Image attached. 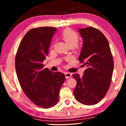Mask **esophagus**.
Listing matches in <instances>:
<instances>
[{
	"instance_id": "obj_1",
	"label": "esophagus",
	"mask_w": 126,
	"mask_h": 126,
	"mask_svg": "<svg viewBox=\"0 0 126 126\" xmlns=\"http://www.w3.org/2000/svg\"><path fill=\"white\" fill-rule=\"evenodd\" d=\"M65 77H66V79L70 78V77H72V73H69V72H66V73H65Z\"/></svg>"
}]
</instances>
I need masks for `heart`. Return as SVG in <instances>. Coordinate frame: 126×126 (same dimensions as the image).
<instances>
[{
	"label": "heart",
	"mask_w": 126,
	"mask_h": 126,
	"mask_svg": "<svg viewBox=\"0 0 126 126\" xmlns=\"http://www.w3.org/2000/svg\"><path fill=\"white\" fill-rule=\"evenodd\" d=\"M62 37L69 46H74L78 41L77 34L70 29H66L63 32Z\"/></svg>",
	"instance_id": "1"
}]
</instances>
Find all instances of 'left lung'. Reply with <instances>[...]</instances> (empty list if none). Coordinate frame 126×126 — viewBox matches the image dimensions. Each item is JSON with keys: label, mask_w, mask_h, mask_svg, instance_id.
Returning <instances> with one entry per match:
<instances>
[{"label": "left lung", "mask_w": 126, "mask_h": 126, "mask_svg": "<svg viewBox=\"0 0 126 126\" xmlns=\"http://www.w3.org/2000/svg\"><path fill=\"white\" fill-rule=\"evenodd\" d=\"M79 32L83 39L79 60L87 68L82 77L72 75L77 81L73 94L79 103L92 106L99 103L110 88L113 57L107 39L100 31L87 27L79 29Z\"/></svg>", "instance_id": "left-lung-1"}]
</instances>
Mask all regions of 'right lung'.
Segmentation results:
<instances>
[{
    "mask_svg": "<svg viewBox=\"0 0 126 126\" xmlns=\"http://www.w3.org/2000/svg\"><path fill=\"white\" fill-rule=\"evenodd\" d=\"M56 30L51 27L31 29L22 39L15 57L17 77L23 92L34 104L43 108L56 105L65 80L63 73L44 68L42 63Z\"/></svg>",
    "mask_w": 126,
    "mask_h": 126,
    "instance_id": "right-lung-1",
    "label": "right lung"
}]
</instances>
